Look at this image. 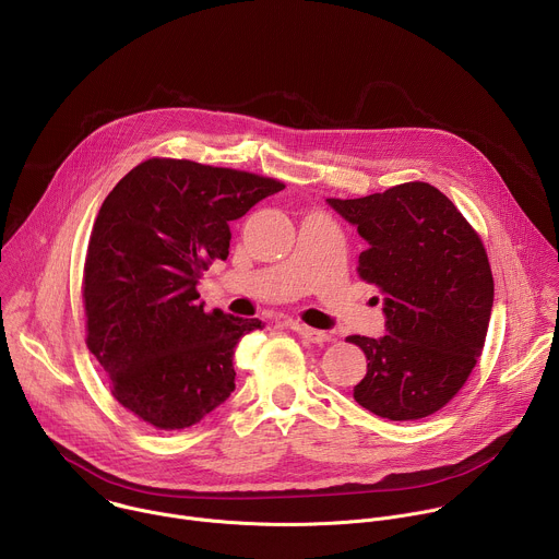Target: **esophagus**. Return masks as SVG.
Instances as JSON below:
<instances>
[{"label": "esophagus", "mask_w": 559, "mask_h": 559, "mask_svg": "<svg viewBox=\"0 0 559 559\" xmlns=\"http://www.w3.org/2000/svg\"><path fill=\"white\" fill-rule=\"evenodd\" d=\"M290 330H295L299 337H304L306 342H310V344H323V342H328V332H323V330H317V328H308V325H304V323H290Z\"/></svg>", "instance_id": "34e87169"}]
</instances>
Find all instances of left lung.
Wrapping results in <instances>:
<instances>
[{
  "instance_id": "8db88e82",
  "label": "left lung",
  "mask_w": 559,
  "mask_h": 559,
  "mask_svg": "<svg viewBox=\"0 0 559 559\" xmlns=\"http://www.w3.org/2000/svg\"><path fill=\"white\" fill-rule=\"evenodd\" d=\"M325 202L366 240L357 271L383 293L388 334L346 340L368 359L355 401L390 420L438 412L465 385L487 337L493 275L478 234L427 182Z\"/></svg>"
}]
</instances>
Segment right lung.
I'll use <instances>...</instances> for the list:
<instances>
[{
    "instance_id": "1",
    "label": "right lung",
    "mask_w": 559,
    "mask_h": 559,
    "mask_svg": "<svg viewBox=\"0 0 559 559\" xmlns=\"http://www.w3.org/2000/svg\"><path fill=\"white\" fill-rule=\"evenodd\" d=\"M282 189L249 171L152 158L103 200L83 273L87 348L145 423L191 427L236 390V346L264 321L204 312L195 286L211 260H227L231 222Z\"/></svg>"
}]
</instances>
